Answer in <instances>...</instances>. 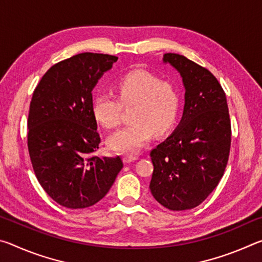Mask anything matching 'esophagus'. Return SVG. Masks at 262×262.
I'll list each match as a JSON object with an SVG mask.
<instances>
[{
	"mask_svg": "<svg viewBox=\"0 0 262 262\" xmlns=\"http://www.w3.org/2000/svg\"><path fill=\"white\" fill-rule=\"evenodd\" d=\"M137 159H139V157H137V156H133V155H127V156L123 157V162L128 164V163L135 162V161H137Z\"/></svg>",
	"mask_w": 262,
	"mask_h": 262,
	"instance_id": "esophagus-1",
	"label": "esophagus"
}]
</instances>
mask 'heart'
<instances>
[{
  "instance_id": "b5f03b06",
  "label": "heart",
  "mask_w": 262,
  "mask_h": 262,
  "mask_svg": "<svg viewBox=\"0 0 262 262\" xmlns=\"http://www.w3.org/2000/svg\"><path fill=\"white\" fill-rule=\"evenodd\" d=\"M115 94L117 98L110 94H97L92 99V114L97 122L110 129L120 123L122 106H134V123L108 137V148L113 151L139 152L151 140L154 132L165 134L178 118V89L150 73L137 70L126 74L115 84Z\"/></svg>"
}]
</instances>
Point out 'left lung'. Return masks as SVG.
Wrapping results in <instances>:
<instances>
[{
	"mask_svg": "<svg viewBox=\"0 0 262 262\" xmlns=\"http://www.w3.org/2000/svg\"><path fill=\"white\" fill-rule=\"evenodd\" d=\"M163 60L183 77L185 106L176 130L150 151L149 188L163 207L180 211L198 207L219 185L229 159L231 122L225 92L209 70L174 53Z\"/></svg>",
	"mask_w": 262,
	"mask_h": 262,
	"instance_id": "left-lung-1",
	"label": "left lung"
}]
</instances>
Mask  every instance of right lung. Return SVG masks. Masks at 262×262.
<instances>
[{
  "mask_svg": "<svg viewBox=\"0 0 262 262\" xmlns=\"http://www.w3.org/2000/svg\"><path fill=\"white\" fill-rule=\"evenodd\" d=\"M117 56L81 53L47 70L35 86L28 119L34 174L56 203L70 209L96 205L123 167L120 156L99 158L92 89Z\"/></svg>",
  "mask_w": 262,
  "mask_h": 262,
  "instance_id": "obj_1",
  "label": "right lung"
}]
</instances>
